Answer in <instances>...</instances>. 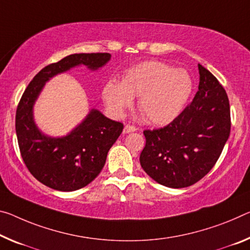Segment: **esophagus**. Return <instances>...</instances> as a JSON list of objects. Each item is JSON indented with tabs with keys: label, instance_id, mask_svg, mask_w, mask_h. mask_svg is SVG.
I'll use <instances>...</instances> for the list:
<instances>
[{
	"label": "esophagus",
	"instance_id": "34e87169",
	"mask_svg": "<svg viewBox=\"0 0 250 250\" xmlns=\"http://www.w3.org/2000/svg\"><path fill=\"white\" fill-rule=\"evenodd\" d=\"M137 128L133 125H125V129H124V133H130V132H133V131H137Z\"/></svg>",
	"mask_w": 250,
	"mask_h": 250
}]
</instances>
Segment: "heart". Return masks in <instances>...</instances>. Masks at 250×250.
I'll list each match as a JSON object with an SVG mask.
<instances>
[{
    "mask_svg": "<svg viewBox=\"0 0 250 250\" xmlns=\"http://www.w3.org/2000/svg\"><path fill=\"white\" fill-rule=\"evenodd\" d=\"M192 89V79L186 70L149 61L129 69L121 82H106L104 99L111 112L122 116L138 97V108L146 121L167 125L185 108Z\"/></svg>",
    "mask_w": 250,
    "mask_h": 250,
    "instance_id": "b5f03b06",
    "label": "heart"
}]
</instances>
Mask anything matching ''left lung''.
I'll use <instances>...</instances> for the list:
<instances>
[{"label":"left lung","mask_w":250,"mask_h":250,"mask_svg":"<svg viewBox=\"0 0 250 250\" xmlns=\"http://www.w3.org/2000/svg\"><path fill=\"white\" fill-rule=\"evenodd\" d=\"M191 104L171 124L145 130L140 165L146 175L170 188L189 187L210 171L230 133V106L223 85L201 64Z\"/></svg>","instance_id":"left-lung-1"}]
</instances>
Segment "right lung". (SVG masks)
<instances>
[{"label": "right lung", "mask_w": 250, "mask_h": 250, "mask_svg": "<svg viewBox=\"0 0 250 250\" xmlns=\"http://www.w3.org/2000/svg\"><path fill=\"white\" fill-rule=\"evenodd\" d=\"M110 58L109 53H75L46 65L29 83L19 102L15 130L20 152L29 171L46 187L74 191L96 179L124 125L92 109L66 136L49 137L40 131L34 122L35 101L45 82L57 74L79 65L96 71L106 64Z\"/></svg>", "instance_id": "obj_1"}]
</instances>
